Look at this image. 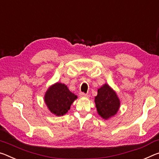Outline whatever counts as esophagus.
Instances as JSON below:
<instances>
[{
  "mask_svg": "<svg viewBox=\"0 0 159 159\" xmlns=\"http://www.w3.org/2000/svg\"><path fill=\"white\" fill-rule=\"evenodd\" d=\"M80 97L89 98V94H86V93H80Z\"/></svg>",
  "mask_w": 159,
  "mask_h": 159,
  "instance_id": "34e87169",
  "label": "esophagus"
}]
</instances>
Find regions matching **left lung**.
I'll use <instances>...</instances> for the list:
<instances>
[{
    "label": "left lung",
    "mask_w": 159,
    "mask_h": 159,
    "mask_svg": "<svg viewBox=\"0 0 159 159\" xmlns=\"http://www.w3.org/2000/svg\"><path fill=\"white\" fill-rule=\"evenodd\" d=\"M95 102L98 114L105 120L115 115L120 105L117 95L107 84H105L98 90Z\"/></svg>",
    "instance_id": "left-lung-1"
}]
</instances>
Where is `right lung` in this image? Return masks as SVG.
I'll return each instance as SVG.
<instances>
[{"mask_svg": "<svg viewBox=\"0 0 159 159\" xmlns=\"http://www.w3.org/2000/svg\"><path fill=\"white\" fill-rule=\"evenodd\" d=\"M76 98V95L70 92L66 85L57 83L48 89L44 100L50 111L57 116H61L66 114Z\"/></svg>", "mask_w": 159, "mask_h": 159, "instance_id": "1", "label": "right lung"}]
</instances>
